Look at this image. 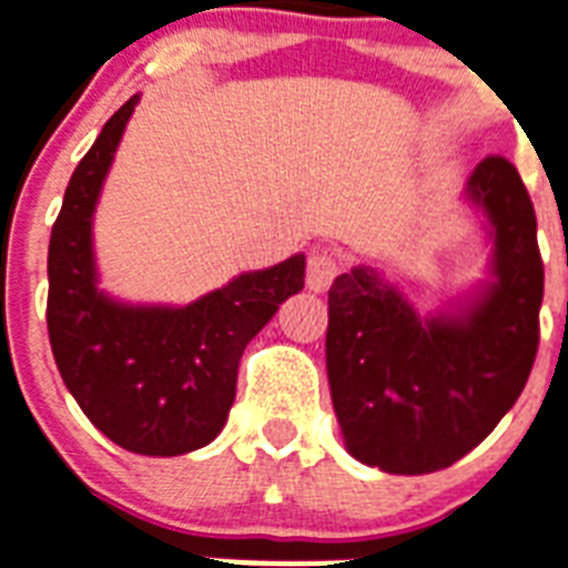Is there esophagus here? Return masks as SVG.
<instances>
[{
    "label": "esophagus",
    "instance_id": "34e87169",
    "mask_svg": "<svg viewBox=\"0 0 568 568\" xmlns=\"http://www.w3.org/2000/svg\"><path fill=\"white\" fill-rule=\"evenodd\" d=\"M338 274V260L329 251H312L306 262V285L312 292H326Z\"/></svg>",
    "mask_w": 568,
    "mask_h": 568
}]
</instances>
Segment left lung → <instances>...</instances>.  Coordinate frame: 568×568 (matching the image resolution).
Instances as JSON below:
<instances>
[{"mask_svg": "<svg viewBox=\"0 0 568 568\" xmlns=\"http://www.w3.org/2000/svg\"><path fill=\"white\" fill-rule=\"evenodd\" d=\"M469 197L496 227V283L464 317L419 321L403 294L353 268L329 288L326 373L347 449L396 476L452 467L519 399L539 347L542 256L516 165L484 156Z\"/></svg>", "mask_w": 568, "mask_h": 568, "instance_id": "obj_1", "label": "left lung"}]
</instances>
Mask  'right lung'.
Returning a JSON list of instances; mask_svg holds the SVG:
<instances>
[{
  "label": "right lung",
  "instance_id": "right-lung-1",
  "mask_svg": "<svg viewBox=\"0 0 568 568\" xmlns=\"http://www.w3.org/2000/svg\"><path fill=\"white\" fill-rule=\"evenodd\" d=\"M140 95L108 119L69 180L49 239L45 324L54 362L95 428L136 455H183L219 435L247 341L303 288L306 256L242 274L186 308L119 306L95 288L90 224Z\"/></svg>",
  "mask_w": 568,
  "mask_h": 568
}]
</instances>
